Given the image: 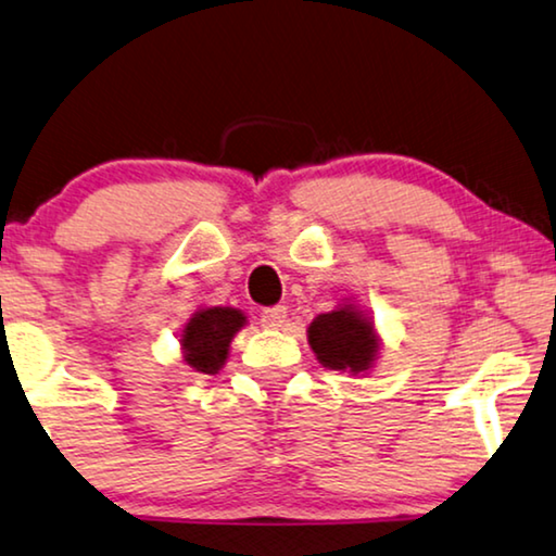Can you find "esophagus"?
I'll use <instances>...</instances> for the list:
<instances>
[{
	"instance_id": "1",
	"label": "esophagus",
	"mask_w": 556,
	"mask_h": 556,
	"mask_svg": "<svg viewBox=\"0 0 556 556\" xmlns=\"http://www.w3.org/2000/svg\"><path fill=\"white\" fill-rule=\"evenodd\" d=\"M262 325L266 330H279V328H285V323H287V307L285 305H277V307H266V309H262Z\"/></svg>"
}]
</instances>
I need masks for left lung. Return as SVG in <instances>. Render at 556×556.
I'll use <instances>...</instances> for the list:
<instances>
[{"label": "left lung", "instance_id": "left-lung-1", "mask_svg": "<svg viewBox=\"0 0 556 556\" xmlns=\"http://www.w3.org/2000/svg\"><path fill=\"white\" fill-rule=\"evenodd\" d=\"M307 343L317 364L351 376L371 374L383 348L374 317L348 298L307 325Z\"/></svg>", "mask_w": 556, "mask_h": 556}]
</instances>
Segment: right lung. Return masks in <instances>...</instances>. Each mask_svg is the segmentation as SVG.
<instances>
[{"label":"right lung","instance_id":"right-lung-1","mask_svg":"<svg viewBox=\"0 0 556 556\" xmlns=\"http://www.w3.org/2000/svg\"><path fill=\"white\" fill-rule=\"evenodd\" d=\"M247 315L236 307H198L177 332L182 364L198 374H218L226 366L233 336L247 328Z\"/></svg>","mask_w":556,"mask_h":556}]
</instances>
